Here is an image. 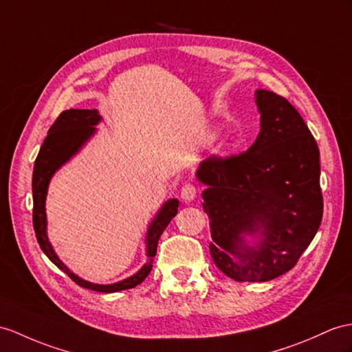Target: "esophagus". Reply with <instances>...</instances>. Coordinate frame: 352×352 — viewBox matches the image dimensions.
<instances>
[{"mask_svg":"<svg viewBox=\"0 0 352 352\" xmlns=\"http://www.w3.org/2000/svg\"><path fill=\"white\" fill-rule=\"evenodd\" d=\"M197 192H199V188H197L194 184L188 182V184H185V185L182 186V190H181V197H182V200H184V201L190 203V201H192V200L195 199V197H197Z\"/></svg>","mask_w":352,"mask_h":352,"instance_id":"esophagus-1","label":"esophagus"}]
</instances>
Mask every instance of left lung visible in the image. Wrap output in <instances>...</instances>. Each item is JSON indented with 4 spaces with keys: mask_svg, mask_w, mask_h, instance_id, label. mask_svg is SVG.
<instances>
[{
    "mask_svg": "<svg viewBox=\"0 0 352 352\" xmlns=\"http://www.w3.org/2000/svg\"><path fill=\"white\" fill-rule=\"evenodd\" d=\"M261 130L252 146L227 158H206L197 177L208 188L203 209L210 224V255L239 282H265L297 264L322 219L320 151L288 100L255 91ZM245 234L261 236L255 247Z\"/></svg>",
    "mask_w": 352,
    "mask_h": 352,
    "instance_id": "obj_1",
    "label": "left lung"
}]
</instances>
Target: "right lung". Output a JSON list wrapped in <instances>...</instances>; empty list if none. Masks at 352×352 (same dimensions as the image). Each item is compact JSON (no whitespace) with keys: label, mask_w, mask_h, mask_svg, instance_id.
I'll use <instances>...</instances> for the list:
<instances>
[{"label":"right lung","mask_w":352,"mask_h":352,"mask_svg":"<svg viewBox=\"0 0 352 352\" xmlns=\"http://www.w3.org/2000/svg\"><path fill=\"white\" fill-rule=\"evenodd\" d=\"M101 121V116L98 115V110H85V109H70L63 111L61 115L56 118L54 125L46 135L45 142H43L38 155L36 158V164H34V173H32V200H34V209H32V224L34 231H36L37 242L41 248V251L47 255V258L52 261L56 267L61 269L67 273L77 285L82 288H88L92 291H98V293H116V291L130 289L135 285L142 284L146 279V276L152 270L153 256L157 254L158 241L166 230L171 218L176 217L179 201L176 199H171L160 209L157 217L153 218L151 226L148 228L146 234V255L148 261L144 263L143 267L133 275L131 278H126L124 280H119L116 284L110 285H98L92 284V282L83 280L67 267V265L58 258L52 245L49 243L47 233H46V194L50 179H52L55 171L63 164L70 160L74 153L79 151L83 143L87 142L89 137L96 133V126Z\"/></svg>","instance_id":"add662e5"}]
</instances>
